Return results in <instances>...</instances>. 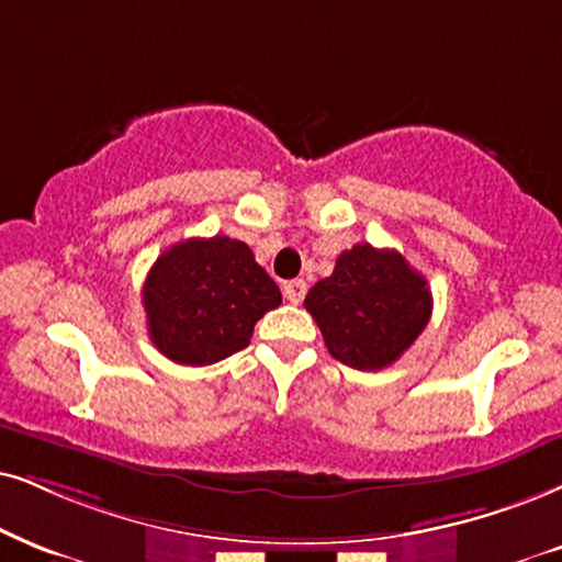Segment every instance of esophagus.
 I'll use <instances>...</instances> for the list:
<instances>
[{
  "mask_svg": "<svg viewBox=\"0 0 562 562\" xmlns=\"http://www.w3.org/2000/svg\"><path fill=\"white\" fill-rule=\"evenodd\" d=\"M305 290H308L305 280H290V282H285V288H282V293H285L290 303H301L305 297Z\"/></svg>",
  "mask_w": 562,
  "mask_h": 562,
  "instance_id": "obj_1",
  "label": "esophagus"
}]
</instances>
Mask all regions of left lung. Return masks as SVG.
<instances>
[{"label":"left lung","instance_id":"obj_1","mask_svg":"<svg viewBox=\"0 0 562 562\" xmlns=\"http://www.w3.org/2000/svg\"><path fill=\"white\" fill-rule=\"evenodd\" d=\"M331 358L358 371H381L402 358L430 322L428 282L392 248L358 244L305 295Z\"/></svg>","mask_w":562,"mask_h":562}]
</instances>
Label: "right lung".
<instances>
[{
  "label": "right lung",
  "instance_id": "add662e5",
  "mask_svg": "<svg viewBox=\"0 0 562 562\" xmlns=\"http://www.w3.org/2000/svg\"><path fill=\"white\" fill-rule=\"evenodd\" d=\"M153 345L181 366H212L251 342L254 324L282 303L244 240L189 238L155 261L142 288Z\"/></svg>",
  "mask_w": 562,
  "mask_h": 562
}]
</instances>
